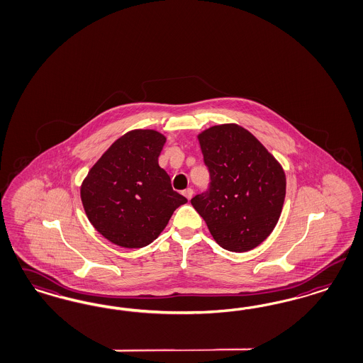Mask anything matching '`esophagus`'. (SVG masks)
Here are the masks:
<instances>
[{
    "label": "esophagus",
    "mask_w": 363,
    "mask_h": 363,
    "mask_svg": "<svg viewBox=\"0 0 363 363\" xmlns=\"http://www.w3.org/2000/svg\"><path fill=\"white\" fill-rule=\"evenodd\" d=\"M182 194H184V196H185V197H186V199H188V200H190V199H191V197H193V189H191V188L185 189V190H184V191H182Z\"/></svg>",
    "instance_id": "esophagus-1"
}]
</instances>
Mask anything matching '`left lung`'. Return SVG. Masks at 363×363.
<instances>
[{"mask_svg":"<svg viewBox=\"0 0 363 363\" xmlns=\"http://www.w3.org/2000/svg\"><path fill=\"white\" fill-rule=\"evenodd\" d=\"M199 140L211 182L191 199L193 208L224 250L256 248L271 235L283 209V167L241 125H213Z\"/></svg>","mask_w":363,"mask_h":363,"instance_id":"1","label":"left lung"}]
</instances>
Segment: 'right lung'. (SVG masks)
<instances>
[{"label":"right lung","instance_id":"add662e5","mask_svg":"<svg viewBox=\"0 0 363 363\" xmlns=\"http://www.w3.org/2000/svg\"><path fill=\"white\" fill-rule=\"evenodd\" d=\"M166 138L134 130L115 140L88 172L80 189L89 223L123 248L149 245L188 200L172 188L158 157Z\"/></svg>","mask_w":363,"mask_h":363}]
</instances>
